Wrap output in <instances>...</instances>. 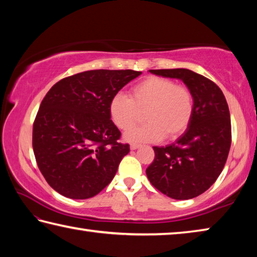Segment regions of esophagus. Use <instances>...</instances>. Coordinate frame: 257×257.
<instances>
[{
    "instance_id": "esophagus-1",
    "label": "esophagus",
    "mask_w": 257,
    "mask_h": 257,
    "mask_svg": "<svg viewBox=\"0 0 257 257\" xmlns=\"http://www.w3.org/2000/svg\"><path fill=\"white\" fill-rule=\"evenodd\" d=\"M141 146L140 145H137V143H132L131 146H130V148H131V150H137V149H139V148H140Z\"/></svg>"
}]
</instances>
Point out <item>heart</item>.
I'll use <instances>...</instances> for the list:
<instances>
[{
	"instance_id": "obj_1",
	"label": "heart",
	"mask_w": 257,
	"mask_h": 257,
	"mask_svg": "<svg viewBox=\"0 0 257 257\" xmlns=\"http://www.w3.org/2000/svg\"><path fill=\"white\" fill-rule=\"evenodd\" d=\"M147 123L126 132L130 142H157L166 137L175 140L186 131L194 112V97L185 85L170 79L149 76L131 89L130 98L115 94L109 102V114L120 130H128L140 118Z\"/></svg>"
}]
</instances>
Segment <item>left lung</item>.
I'll return each instance as SVG.
<instances>
[{"instance_id": "1", "label": "left lung", "mask_w": 257, "mask_h": 257, "mask_svg": "<svg viewBox=\"0 0 257 257\" xmlns=\"http://www.w3.org/2000/svg\"><path fill=\"white\" fill-rule=\"evenodd\" d=\"M164 78L178 79L194 97L191 123L167 147H154L155 159L146 173L157 190L175 200L199 196L217 181L231 145L230 114L217 84L187 69L149 70Z\"/></svg>"}]
</instances>
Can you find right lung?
<instances>
[{"label": "right lung", "mask_w": 257, "mask_h": 257, "mask_svg": "<svg viewBox=\"0 0 257 257\" xmlns=\"http://www.w3.org/2000/svg\"><path fill=\"white\" fill-rule=\"evenodd\" d=\"M142 72L91 70L58 81L40 103L33 130L36 161L61 195L84 200L109 184L128 145L109 114L110 99Z\"/></svg>", "instance_id": "right-lung-1"}]
</instances>
